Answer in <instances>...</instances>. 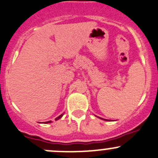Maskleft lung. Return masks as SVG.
<instances>
[{
  "instance_id": "8db88e82",
  "label": "left lung",
  "mask_w": 158,
  "mask_h": 158,
  "mask_svg": "<svg viewBox=\"0 0 158 158\" xmlns=\"http://www.w3.org/2000/svg\"><path fill=\"white\" fill-rule=\"evenodd\" d=\"M99 118H101V119H103V120H105V121H109V120H107V119H106V118H100V117H98Z\"/></svg>"
}]
</instances>
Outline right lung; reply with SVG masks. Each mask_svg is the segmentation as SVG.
<instances>
[{
  "instance_id": "obj_1",
  "label": "right lung",
  "mask_w": 158,
  "mask_h": 158,
  "mask_svg": "<svg viewBox=\"0 0 158 158\" xmlns=\"http://www.w3.org/2000/svg\"><path fill=\"white\" fill-rule=\"evenodd\" d=\"M63 115H64V114H61L60 115H59V116H58V117H56V118H55V120H59L60 118L61 117L63 116ZM52 123V121H48V122H46V123Z\"/></svg>"
}]
</instances>
